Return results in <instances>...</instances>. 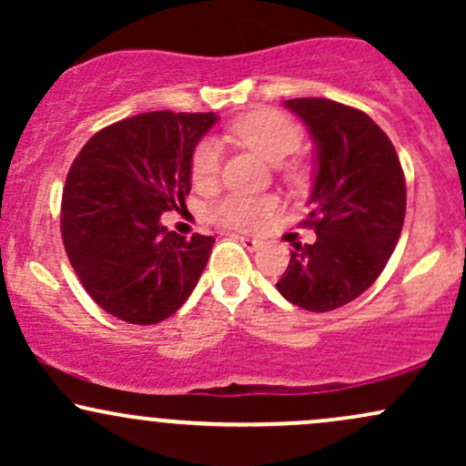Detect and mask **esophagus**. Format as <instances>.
I'll use <instances>...</instances> for the list:
<instances>
[{
	"label": "esophagus",
	"instance_id": "esophagus-1",
	"mask_svg": "<svg viewBox=\"0 0 466 466\" xmlns=\"http://www.w3.org/2000/svg\"><path fill=\"white\" fill-rule=\"evenodd\" d=\"M238 240H240V245H243L245 249H249V251H254V249H258L260 248V240H256V238H249V237H238Z\"/></svg>",
	"mask_w": 466,
	"mask_h": 466
}]
</instances>
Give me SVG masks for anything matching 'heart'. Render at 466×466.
I'll list each match as a JSON object with an SVG mask.
<instances>
[{
    "mask_svg": "<svg viewBox=\"0 0 466 466\" xmlns=\"http://www.w3.org/2000/svg\"><path fill=\"white\" fill-rule=\"evenodd\" d=\"M232 137L249 147L267 162L280 164L293 155L302 144V129L298 122L276 109H254L240 116L229 127ZM192 179L195 184H210L221 170V147L217 140H203L192 153ZM289 175H296V168H287ZM278 201L274 197H248L229 195L210 210L212 221L223 228L251 229L263 218L274 215Z\"/></svg>",
    "mask_w": 466,
    "mask_h": 466,
    "instance_id": "obj_1",
    "label": "heart"
}]
</instances>
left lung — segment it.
I'll return each mask as SVG.
<instances>
[{"label": "left lung", "mask_w": 466, "mask_h": 466, "mask_svg": "<svg viewBox=\"0 0 466 466\" xmlns=\"http://www.w3.org/2000/svg\"><path fill=\"white\" fill-rule=\"evenodd\" d=\"M311 131L318 170L309 217L311 245L296 243L278 291L296 307L324 313L360 298L397 248L405 218L399 155L377 122L326 98L285 103Z\"/></svg>", "instance_id": "8db88e82"}]
</instances>
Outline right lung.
<instances>
[{
    "label": "right lung",
    "instance_id": "obj_1",
    "mask_svg": "<svg viewBox=\"0 0 466 466\" xmlns=\"http://www.w3.org/2000/svg\"><path fill=\"white\" fill-rule=\"evenodd\" d=\"M215 114L148 111L105 127L69 168L61 201L67 258L92 300L129 324H157L188 300L215 238L162 226L190 192L192 153Z\"/></svg>",
    "mask_w": 466,
    "mask_h": 466
}]
</instances>
